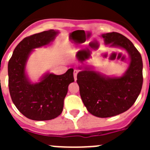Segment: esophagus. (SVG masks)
<instances>
[{"label": "esophagus", "mask_w": 150, "mask_h": 150, "mask_svg": "<svg viewBox=\"0 0 150 150\" xmlns=\"http://www.w3.org/2000/svg\"><path fill=\"white\" fill-rule=\"evenodd\" d=\"M77 74H78V71L77 70H74V79L76 80V76H77Z\"/></svg>", "instance_id": "obj_1"}]
</instances>
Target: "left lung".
I'll return each instance as SVG.
<instances>
[{
  "label": "left lung",
  "instance_id": "1",
  "mask_svg": "<svg viewBox=\"0 0 150 150\" xmlns=\"http://www.w3.org/2000/svg\"><path fill=\"white\" fill-rule=\"evenodd\" d=\"M104 43L125 50L129 66L122 76H106L89 66L79 67V94L87 110L100 118L114 116L128 110L137 100L143 85V62L133 43L117 32L103 34Z\"/></svg>",
  "mask_w": 150,
  "mask_h": 150
}]
</instances>
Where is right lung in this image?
Listing matches in <instances>:
<instances>
[{
    "label": "right lung",
    "instance_id": "1",
    "mask_svg": "<svg viewBox=\"0 0 150 150\" xmlns=\"http://www.w3.org/2000/svg\"><path fill=\"white\" fill-rule=\"evenodd\" d=\"M58 30H46L24 38L17 45L8 63L9 90L13 104L25 117L36 121L50 120L62 113L70 83L74 82V69L55 75L46 73L38 83H31L25 73L33 50L50 44Z\"/></svg>",
    "mask_w": 150,
    "mask_h": 150
}]
</instances>
